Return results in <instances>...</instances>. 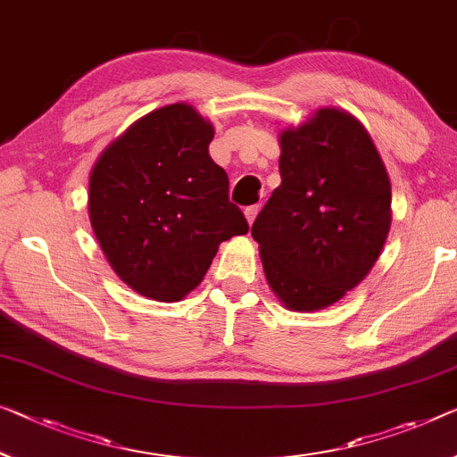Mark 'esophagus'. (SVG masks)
<instances>
[{"label":"esophagus","mask_w":457,"mask_h":457,"mask_svg":"<svg viewBox=\"0 0 457 457\" xmlns=\"http://www.w3.org/2000/svg\"><path fill=\"white\" fill-rule=\"evenodd\" d=\"M257 214H259V206H249V208H245V219H247L249 227H251L253 222H255Z\"/></svg>","instance_id":"34e87169"}]
</instances>
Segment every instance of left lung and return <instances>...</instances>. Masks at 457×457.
I'll return each instance as SVG.
<instances>
[{
    "label": "left lung",
    "mask_w": 457,
    "mask_h": 457,
    "mask_svg": "<svg viewBox=\"0 0 457 457\" xmlns=\"http://www.w3.org/2000/svg\"><path fill=\"white\" fill-rule=\"evenodd\" d=\"M279 175L253 222L265 279L294 312L339 302L380 257L392 187L363 124L327 106L279 132Z\"/></svg>",
    "instance_id": "left-lung-1"
}]
</instances>
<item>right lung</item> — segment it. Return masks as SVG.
Instances as JSON below:
<instances>
[{"instance_id":"add662e5","label":"right lung","mask_w":457,"mask_h":457,"mask_svg":"<svg viewBox=\"0 0 457 457\" xmlns=\"http://www.w3.org/2000/svg\"><path fill=\"white\" fill-rule=\"evenodd\" d=\"M214 126L189 104L130 124L89 173L87 210L112 270L140 296L178 302L204 279L222 241L247 235L210 157Z\"/></svg>"}]
</instances>
